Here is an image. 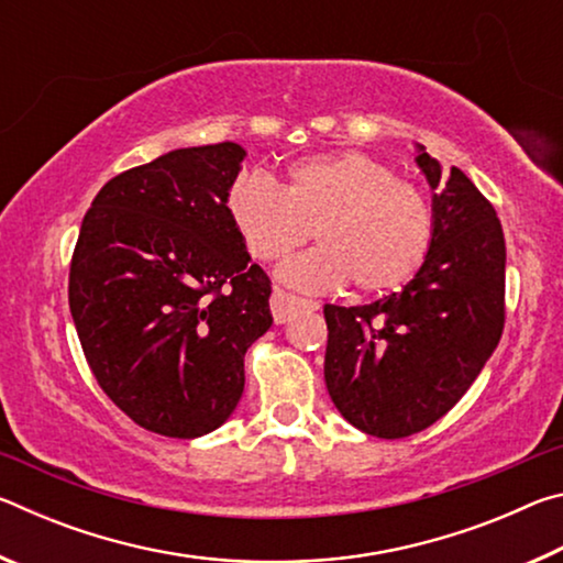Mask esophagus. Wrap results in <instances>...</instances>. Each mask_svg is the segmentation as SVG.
<instances>
[{
    "instance_id": "34e87169",
    "label": "esophagus",
    "mask_w": 563,
    "mask_h": 563,
    "mask_svg": "<svg viewBox=\"0 0 563 563\" xmlns=\"http://www.w3.org/2000/svg\"><path fill=\"white\" fill-rule=\"evenodd\" d=\"M302 308H312V302L302 300V298H295V295L285 292L280 288L273 290V295H271V310H273V320L278 322V325H280V322H285V320H290L295 312L302 310Z\"/></svg>"
}]
</instances>
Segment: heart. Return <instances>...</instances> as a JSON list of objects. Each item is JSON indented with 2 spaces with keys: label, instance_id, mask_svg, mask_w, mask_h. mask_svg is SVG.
I'll use <instances>...</instances> for the list:
<instances>
[{
  "label": "heart",
  "instance_id": "obj_1",
  "mask_svg": "<svg viewBox=\"0 0 563 563\" xmlns=\"http://www.w3.org/2000/svg\"><path fill=\"white\" fill-rule=\"evenodd\" d=\"M228 216L261 263L278 261L316 235L318 251L280 265L290 288L360 292L397 290L424 263L434 238L427 194L369 154L310 156L290 164L278 190L268 178L241 176L228 190Z\"/></svg>",
  "mask_w": 563,
  "mask_h": 563
}]
</instances>
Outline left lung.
<instances>
[{
    "instance_id": "1",
    "label": "left lung",
    "mask_w": 563,
    "mask_h": 563,
    "mask_svg": "<svg viewBox=\"0 0 563 563\" xmlns=\"http://www.w3.org/2000/svg\"><path fill=\"white\" fill-rule=\"evenodd\" d=\"M434 190V238L402 292L325 305V385L365 434L399 440L444 417L472 387L504 330L507 245L494 206L460 168L417 146Z\"/></svg>"
}]
</instances>
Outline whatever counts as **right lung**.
Masks as SVG:
<instances>
[{"label":"right lung","instance_id":"add662e5","mask_svg":"<svg viewBox=\"0 0 563 563\" xmlns=\"http://www.w3.org/2000/svg\"><path fill=\"white\" fill-rule=\"evenodd\" d=\"M243 158L233 141L168 151L113 176L84 216L74 325L99 387L148 432L218 430L243 395L245 350L273 325L271 278L225 208Z\"/></svg>","mask_w":563,"mask_h":563}]
</instances>
